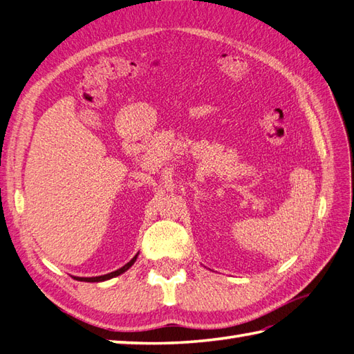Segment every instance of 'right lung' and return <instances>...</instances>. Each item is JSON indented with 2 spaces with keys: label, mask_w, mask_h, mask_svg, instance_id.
<instances>
[{
  "label": "right lung",
  "mask_w": 354,
  "mask_h": 354,
  "mask_svg": "<svg viewBox=\"0 0 354 354\" xmlns=\"http://www.w3.org/2000/svg\"><path fill=\"white\" fill-rule=\"evenodd\" d=\"M136 258H137V255L131 259V261L129 263H127L124 268H120V269H118V270H114V272H111V273H106V275H100V277H91V278H81V277H75V279H77V281H85V283H99V281H106V279H110V278H114V277H119L120 273H124L125 270H128L129 268H131V266L134 264V261H136Z\"/></svg>",
  "instance_id": "1"
}]
</instances>
